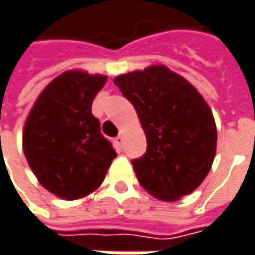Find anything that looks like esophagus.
Instances as JSON below:
<instances>
[{
    "mask_svg": "<svg viewBox=\"0 0 255 255\" xmlns=\"http://www.w3.org/2000/svg\"><path fill=\"white\" fill-rule=\"evenodd\" d=\"M115 142L120 145V147H123V142H124V137H123V132L121 134H118V137L115 138Z\"/></svg>",
    "mask_w": 255,
    "mask_h": 255,
    "instance_id": "34e87169",
    "label": "esophagus"
}]
</instances>
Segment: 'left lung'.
I'll return each mask as SVG.
<instances>
[{
	"label": "left lung",
	"mask_w": 255,
	"mask_h": 255,
	"mask_svg": "<svg viewBox=\"0 0 255 255\" xmlns=\"http://www.w3.org/2000/svg\"><path fill=\"white\" fill-rule=\"evenodd\" d=\"M114 83L134 105L145 132L147 150L131 161L140 185L164 202L192 193L217 151V126L206 101L163 65L120 75Z\"/></svg>",
	"instance_id": "8db88e82"
}]
</instances>
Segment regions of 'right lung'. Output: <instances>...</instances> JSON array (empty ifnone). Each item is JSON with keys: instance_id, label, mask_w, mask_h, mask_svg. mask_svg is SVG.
I'll return each instance as SVG.
<instances>
[{"instance_id": "1", "label": "right lung", "mask_w": 255, "mask_h": 255, "mask_svg": "<svg viewBox=\"0 0 255 255\" xmlns=\"http://www.w3.org/2000/svg\"><path fill=\"white\" fill-rule=\"evenodd\" d=\"M104 75L68 70L38 95L23 131L24 156L43 187L60 199L92 193L117 157L92 115Z\"/></svg>"}]
</instances>
